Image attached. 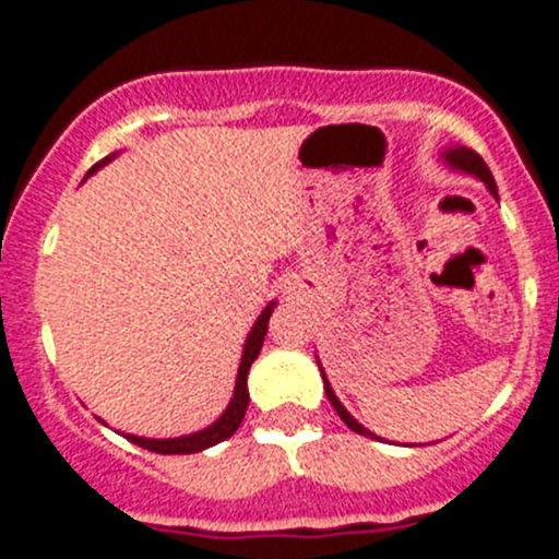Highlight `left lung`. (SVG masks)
Listing matches in <instances>:
<instances>
[{"instance_id": "left-lung-1", "label": "left lung", "mask_w": 559, "mask_h": 559, "mask_svg": "<svg viewBox=\"0 0 559 559\" xmlns=\"http://www.w3.org/2000/svg\"><path fill=\"white\" fill-rule=\"evenodd\" d=\"M441 159L447 162V167H452V170H456V173H465V175H473V178H478V180H481V183L487 186V189H489V194H492L495 200H498V186H495V178H492V173H489V167L484 165V159H481V156L476 154V151L465 148V145H452V148H447V151H443V154H441ZM316 362H319V357H316ZM319 370H321V379H324V392H326V397H330L332 408L337 411V416H341V419L346 421V425L352 427L354 432H359V436L379 438V436H376V432L365 430V427L359 425V421L354 419L352 414H348V411H346V405H343L341 400H337V394L332 392L330 381H326V376H324V368H321V362H319ZM379 441H381V438H379Z\"/></svg>"}]
</instances>
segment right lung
<instances>
[{"mask_svg":"<svg viewBox=\"0 0 559 559\" xmlns=\"http://www.w3.org/2000/svg\"><path fill=\"white\" fill-rule=\"evenodd\" d=\"M112 156H107V159L99 162V165H94L92 170H88V175L97 173L99 167L107 165V162L112 159ZM273 308H275V302H270V306L259 313V319L253 321L251 332H248V337H246L243 357H240V368H238V379H235L233 400H229V405L224 408V414L218 416L213 425H207L205 430L191 432V436H180V438H140V436H129V432H123V438L132 443H138V447L148 449V452H156V454H194V452H202V449H211V447H216V443L227 441L229 436H235V430L240 427V421H243L246 408H248V370H251L253 359H257L259 352H262V343H264V335H267V321H270V313H273Z\"/></svg>","mask_w":559,"mask_h":559,"instance_id":"1","label":"right lung"}]
</instances>
